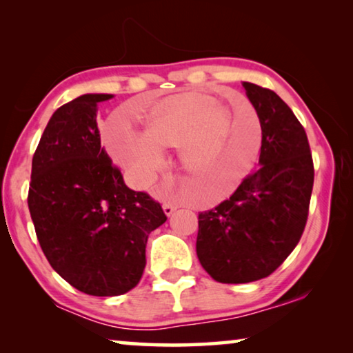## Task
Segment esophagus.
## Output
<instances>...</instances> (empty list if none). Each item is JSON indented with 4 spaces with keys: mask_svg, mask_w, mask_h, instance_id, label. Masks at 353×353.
<instances>
[{
    "mask_svg": "<svg viewBox=\"0 0 353 353\" xmlns=\"http://www.w3.org/2000/svg\"><path fill=\"white\" fill-rule=\"evenodd\" d=\"M176 208H177V205L170 204V202H166V204H163V212H165V214H168V216L176 212Z\"/></svg>",
    "mask_w": 353,
    "mask_h": 353,
    "instance_id": "obj_1",
    "label": "esophagus"
}]
</instances>
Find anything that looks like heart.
Returning <instances> with one entry per match:
<instances>
[{
    "label": "heart",
    "instance_id": "heart-1",
    "mask_svg": "<svg viewBox=\"0 0 353 353\" xmlns=\"http://www.w3.org/2000/svg\"><path fill=\"white\" fill-rule=\"evenodd\" d=\"M254 110L248 99L240 98ZM219 98L207 93H183L148 109H128V117L145 124V134L126 118L113 117L104 129L105 146L135 183L148 185L162 166L163 149L181 148L182 166L214 190L213 199L232 193L248 174L261 139L259 118L255 129L240 115L225 112Z\"/></svg>",
    "mask_w": 353,
    "mask_h": 353
}]
</instances>
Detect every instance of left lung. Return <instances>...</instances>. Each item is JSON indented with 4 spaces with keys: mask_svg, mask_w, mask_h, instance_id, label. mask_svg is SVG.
I'll use <instances>...</instances> for the list:
<instances>
[{
    "mask_svg": "<svg viewBox=\"0 0 353 353\" xmlns=\"http://www.w3.org/2000/svg\"><path fill=\"white\" fill-rule=\"evenodd\" d=\"M243 87L260 119V166L198 216V259L221 283L255 282L282 265L305 229L314 182L305 129L288 104L270 88Z\"/></svg>",
    "mask_w": 353,
    "mask_h": 353,
    "instance_id": "obj_1",
    "label": "left lung"
}]
</instances>
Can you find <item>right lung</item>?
Here are the masks:
<instances>
[{
    "instance_id": "add662e5",
    "label": "right lung",
    "mask_w": 353,
    "mask_h": 353,
    "mask_svg": "<svg viewBox=\"0 0 353 353\" xmlns=\"http://www.w3.org/2000/svg\"><path fill=\"white\" fill-rule=\"evenodd\" d=\"M82 94L52 113L32 157L28 207L59 276L85 294L119 296L139 285L146 243L166 221L160 202L126 187L101 146L98 103Z\"/></svg>"
}]
</instances>
